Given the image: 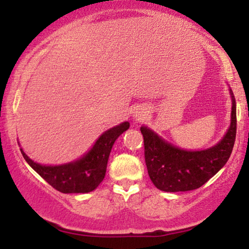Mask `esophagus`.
Wrapping results in <instances>:
<instances>
[{
	"label": "esophagus",
	"mask_w": 249,
	"mask_h": 249,
	"mask_svg": "<svg viewBox=\"0 0 249 249\" xmlns=\"http://www.w3.org/2000/svg\"><path fill=\"white\" fill-rule=\"evenodd\" d=\"M145 113H146V112H144V110H142V108H138L137 111H135L134 115H132V119H134L135 122L142 121V119L145 118V115H146Z\"/></svg>",
	"instance_id": "34e87169"
}]
</instances>
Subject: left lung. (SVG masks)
Instances as JSON below:
<instances>
[{"label": "left lung", "instance_id": "obj_1", "mask_svg": "<svg viewBox=\"0 0 249 249\" xmlns=\"http://www.w3.org/2000/svg\"><path fill=\"white\" fill-rule=\"evenodd\" d=\"M231 124L224 137L203 151H186L170 144L147 127L144 137L145 162L154 186L163 192H188L202 187L223 168L232 152L237 132L236 100L230 89Z\"/></svg>", "mask_w": 249, "mask_h": 249}]
</instances>
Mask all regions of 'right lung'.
Masks as SVG:
<instances>
[{
  "label": "right lung",
  "instance_id": "obj_1",
  "mask_svg": "<svg viewBox=\"0 0 249 249\" xmlns=\"http://www.w3.org/2000/svg\"><path fill=\"white\" fill-rule=\"evenodd\" d=\"M129 122L103 132L90 151L77 161L61 165H43L30 160L20 148L27 163L53 188L63 194L89 193L103 181L112 146L122 132L129 129Z\"/></svg>",
  "mask_w": 249,
  "mask_h": 249
}]
</instances>
